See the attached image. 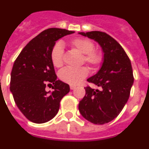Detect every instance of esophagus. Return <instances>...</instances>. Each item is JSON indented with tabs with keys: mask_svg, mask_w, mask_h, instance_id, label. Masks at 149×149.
I'll list each match as a JSON object with an SVG mask.
<instances>
[{
	"mask_svg": "<svg viewBox=\"0 0 149 149\" xmlns=\"http://www.w3.org/2000/svg\"><path fill=\"white\" fill-rule=\"evenodd\" d=\"M70 89L71 90H73V89H74V88H76V86H72V85H71V86H70Z\"/></svg>",
	"mask_w": 149,
	"mask_h": 149,
	"instance_id": "esophagus-1",
	"label": "esophagus"
}]
</instances>
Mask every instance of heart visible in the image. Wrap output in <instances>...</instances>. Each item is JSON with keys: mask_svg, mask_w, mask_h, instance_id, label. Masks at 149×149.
Listing matches in <instances>:
<instances>
[{"mask_svg": "<svg viewBox=\"0 0 149 149\" xmlns=\"http://www.w3.org/2000/svg\"><path fill=\"white\" fill-rule=\"evenodd\" d=\"M69 45L74 51L82 55V63L89 66L93 70H98L104 61V54L102 51L94 49L95 45L92 41L86 38H74L69 42ZM51 62L55 67H61L63 64V47L61 42L53 46L51 51ZM88 74V70L86 67L79 68L67 67L59 72L61 80L67 84L75 86L79 84Z\"/></svg>", "mask_w": 149, "mask_h": 149, "instance_id": "obj_1", "label": "heart"}]
</instances>
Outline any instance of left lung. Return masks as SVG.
<instances>
[{
    "mask_svg": "<svg viewBox=\"0 0 149 149\" xmlns=\"http://www.w3.org/2000/svg\"><path fill=\"white\" fill-rule=\"evenodd\" d=\"M79 34L98 42L104 54L100 70L87 79L101 90L86 87V95L79 102V110L85 119L94 124L109 123L119 115L130 97L134 82L130 60L120 45L105 32Z\"/></svg>",
    "mask_w": 149,
    "mask_h": 149,
    "instance_id": "8db88e82",
    "label": "left lung"
}]
</instances>
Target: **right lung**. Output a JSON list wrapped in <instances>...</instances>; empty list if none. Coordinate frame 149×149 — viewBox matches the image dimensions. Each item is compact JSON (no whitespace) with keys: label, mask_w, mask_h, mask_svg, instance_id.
<instances>
[{"label":"right lung","mask_w":149,"mask_h":149,"mask_svg":"<svg viewBox=\"0 0 149 149\" xmlns=\"http://www.w3.org/2000/svg\"><path fill=\"white\" fill-rule=\"evenodd\" d=\"M74 32L45 30L25 46L13 63L10 89L19 111L33 123H46L55 117L61 100L70 92L68 84L57 79L51 51L57 40ZM51 84L54 90L47 92L46 86Z\"/></svg>","instance_id":"1"}]
</instances>
